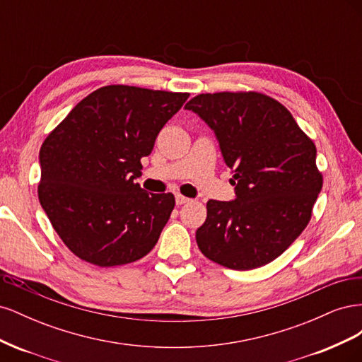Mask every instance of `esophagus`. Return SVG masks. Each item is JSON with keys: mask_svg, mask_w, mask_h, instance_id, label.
<instances>
[{"mask_svg": "<svg viewBox=\"0 0 362 362\" xmlns=\"http://www.w3.org/2000/svg\"><path fill=\"white\" fill-rule=\"evenodd\" d=\"M175 201H177V205H182V204H187L190 199L189 198H185V196H182V194H177L175 196Z\"/></svg>", "mask_w": 362, "mask_h": 362, "instance_id": "esophagus-1", "label": "esophagus"}]
</instances>
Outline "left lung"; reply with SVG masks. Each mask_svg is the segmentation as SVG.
Segmentation results:
<instances>
[{
  "label": "left lung",
  "instance_id": "left-lung-1",
  "mask_svg": "<svg viewBox=\"0 0 362 362\" xmlns=\"http://www.w3.org/2000/svg\"><path fill=\"white\" fill-rule=\"evenodd\" d=\"M185 108L214 131L235 187L234 201L206 202L198 247L233 270L267 264L310 222L323 185L315 145L286 107L258 92L201 93Z\"/></svg>",
  "mask_w": 362,
  "mask_h": 362
}]
</instances>
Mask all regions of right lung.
I'll list each match as a JSON object with an SVG mask.
<instances>
[{"instance_id": "1", "label": "right lung", "mask_w": 362, "mask_h": 362, "mask_svg": "<svg viewBox=\"0 0 362 362\" xmlns=\"http://www.w3.org/2000/svg\"><path fill=\"white\" fill-rule=\"evenodd\" d=\"M189 93L105 86L76 104L39 152V201L63 243L100 267L144 258L175 206L134 180Z\"/></svg>"}]
</instances>
